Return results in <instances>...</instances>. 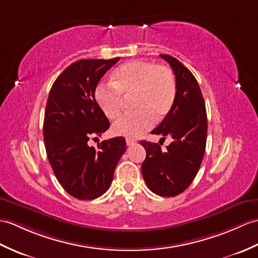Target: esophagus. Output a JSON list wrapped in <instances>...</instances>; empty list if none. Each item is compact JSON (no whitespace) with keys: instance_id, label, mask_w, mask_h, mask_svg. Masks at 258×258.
<instances>
[{"instance_id":"34e87169","label":"esophagus","mask_w":258,"mask_h":258,"mask_svg":"<svg viewBox=\"0 0 258 258\" xmlns=\"http://www.w3.org/2000/svg\"><path fill=\"white\" fill-rule=\"evenodd\" d=\"M135 144H136V140H133V139H126V145H127V146L135 145Z\"/></svg>"}]
</instances>
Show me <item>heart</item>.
Returning <instances> with one entry per match:
<instances>
[{
    "instance_id": "1",
    "label": "heart",
    "mask_w": 258,
    "mask_h": 258,
    "mask_svg": "<svg viewBox=\"0 0 258 258\" xmlns=\"http://www.w3.org/2000/svg\"><path fill=\"white\" fill-rule=\"evenodd\" d=\"M112 85L101 83L94 97L101 111L110 119L119 116L123 98L133 95L132 107L135 112L118 118L113 133L127 139H137L149 131L154 122L163 119L173 105L177 85L172 71L165 66L145 60H130L113 71Z\"/></svg>"
}]
</instances>
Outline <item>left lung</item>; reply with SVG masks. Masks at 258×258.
I'll list each match as a JSON object with an SVG mask.
<instances>
[{"label": "left lung", "mask_w": 258, "mask_h": 258, "mask_svg": "<svg viewBox=\"0 0 258 258\" xmlns=\"http://www.w3.org/2000/svg\"><path fill=\"white\" fill-rule=\"evenodd\" d=\"M160 57L175 74L177 93L168 114L152 134L170 137L171 143L161 149V143L141 141L146 151L142 173L147 187L160 197H175L187 189L199 171L206 152L208 119L205 100L191 71L169 55Z\"/></svg>", "instance_id": "8db88e82"}]
</instances>
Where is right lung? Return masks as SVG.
Here are the masks:
<instances>
[{
    "label": "right lung",
    "instance_id": "right-lung-1",
    "mask_svg": "<svg viewBox=\"0 0 258 258\" xmlns=\"http://www.w3.org/2000/svg\"><path fill=\"white\" fill-rule=\"evenodd\" d=\"M119 58L81 59L58 76L48 95L44 142L57 180L79 200H92L109 189L126 142L122 136L90 147L88 141L101 136L110 122L95 101L101 78ZM97 139V137H95Z\"/></svg>",
    "mask_w": 258,
    "mask_h": 258
}]
</instances>
